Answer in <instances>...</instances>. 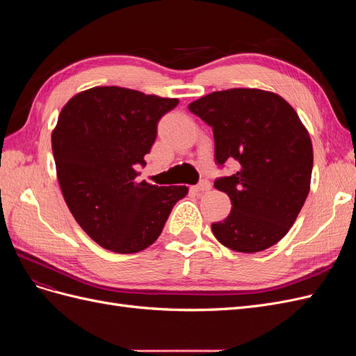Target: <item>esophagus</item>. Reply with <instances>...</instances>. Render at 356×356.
Segmentation results:
<instances>
[{"label":"esophagus","mask_w":356,"mask_h":356,"mask_svg":"<svg viewBox=\"0 0 356 356\" xmlns=\"http://www.w3.org/2000/svg\"><path fill=\"white\" fill-rule=\"evenodd\" d=\"M193 190L195 191H202V193H204V191H209L211 190V182L208 181V179H202L197 186H195L193 187Z\"/></svg>","instance_id":"obj_1"}]
</instances>
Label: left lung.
<instances>
[{
  "instance_id": "8db88e82",
  "label": "left lung",
  "mask_w": 356,
  "mask_h": 356,
  "mask_svg": "<svg viewBox=\"0 0 356 356\" xmlns=\"http://www.w3.org/2000/svg\"><path fill=\"white\" fill-rule=\"evenodd\" d=\"M188 110L212 127L215 161L239 169L215 179L232 200L229 217L212 224L224 246L260 252L281 241L310 190L314 148L307 129L282 96L260 89L212 92Z\"/></svg>"
}]
</instances>
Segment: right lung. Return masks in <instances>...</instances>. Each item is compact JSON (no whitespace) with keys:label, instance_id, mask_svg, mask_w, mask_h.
Masks as SVG:
<instances>
[{"label":"right lung","instance_id":"right-lung-1","mask_svg":"<svg viewBox=\"0 0 356 356\" xmlns=\"http://www.w3.org/2000/svg\"><path fill=\"white\" fill-rule=\"evenodd\" d=\"M175 98L102 86L63 106L51 134L58 181L72 217L105 250L134 254L157 241L186 186L138 182L136 165L156 141Z\"/></svg>","mask_w":356,"mask_h":356}]
</instances>
